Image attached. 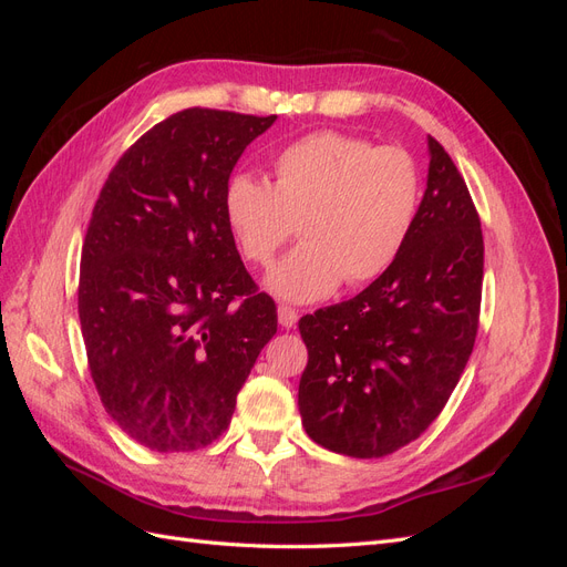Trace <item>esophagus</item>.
Segmentation results:
<instances>
[{
	"instance_id": "obj_1",
	"label": "esophagus",
	"mask_w": 567,
	"mask_h": 567,
	"mask_svg": "<svg viewBox=\"0 0 567 567\" xmlns=\"http://www.w3.org/2000/svg\"><path fill=\"white\" fill-rule=\"evenodd\" d=\"M279 323L284 326V329H293V326L298 323V312L293 310V307L279 305Z\"/></svg>"
}]
</instances>
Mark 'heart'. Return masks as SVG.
<instances>
[{
  "instance_id": "b5f03b06",
  "label": "heart",
  "mask_w": 567,
  "mask_h": 567,
  "mask_svg": "<svg viewBox=\"0 0 567 567\" xmlns=\"http://www.w3.org/2000/svg\"><path fill=\"white\" fill-rule=\"evenodd\" d=\"M421 177L394 146L340 132H315L271 161V184L234 175L221 217L246 260L267 265L290 234L302 244L269 269L265 288L290 302H315L348 279L362 286L398 260L414 227Z\"/></svg>"
}]
</instances>
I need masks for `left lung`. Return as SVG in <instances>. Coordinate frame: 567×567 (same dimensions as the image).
<instances>
[{"label":"left lung","mask_w":567,"mask_h":567,"mask_svg":"<svg viewBox=\"0 0 567 567\" xmlns=\"http://www.w3.org/2000/svg\"><path fill=\"white\" fill-rule=\"evenodd\" d=\"M414 227L392 267L352 300L298 323L307 435L354 458L416 440L468 364L483 296V229L468 186L433 136Z\"/></svg>","instance_id":"obj_1"}]
</instances>
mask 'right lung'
Listing matches in <instances>:
<instances>
[{"mask_svg": "<svg viewBox=\"0 0 567 567\" xmlns=\"http://www.w3.org/2000/svg\"><path fill=\"white\" fill-rule=\"evenodd\" d=\"M277 115L186 109L111 169L84 236L78 312L109 416L153 452H194L229 427L277 333L221 217L246 146Z\"/></svg>", "mask_w": 567, "mask_h": 567, "instance_id": "right-lung-1", "label": "right lung"}]
</instances>
